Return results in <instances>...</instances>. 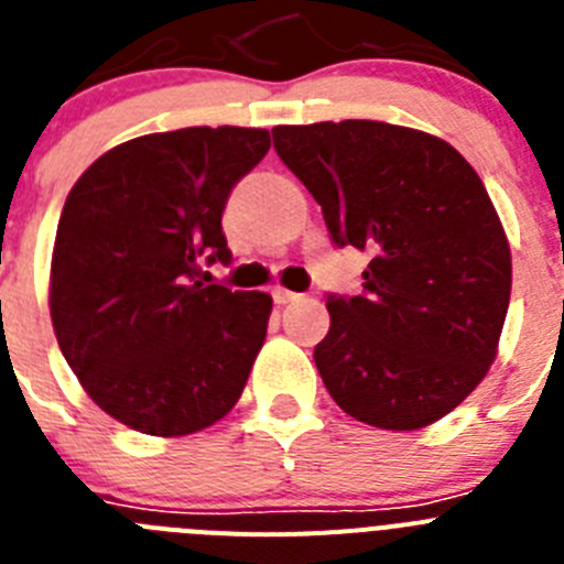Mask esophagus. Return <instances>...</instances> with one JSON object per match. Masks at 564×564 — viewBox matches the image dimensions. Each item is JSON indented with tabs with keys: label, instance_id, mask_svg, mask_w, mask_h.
<instances>
[{
	"label": "esophagus",
	"instance_id": "obj_1",
	"mask_svg": "<svg viewBox=\"0 0 564 564\" xmlns=\"http://www.w3.org/2000/svg\"><path fill=\"white\" fill-rule=\"evenodd\" d=\"M293 299H299V293L288 291V288H273V302H276V305H288Z\"/></svg>",
	"mask_w": 564,
	"mask_h": 564
}]
</instances>
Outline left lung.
<instances>
[{
  "instance_id": "1",
  "label": "left lung",
  "mask_w": 564,
  "mask_h": 564,
  "mask_svg": "<svg viewBox=\"0 0 564 564\" xmlns=\"http://www.w3.org/2000/svg\"><path fill=\"white\" fill-rule=\"evenodd\" d=\"M273 149L322 206L336 246L370 251L361 296H327L316 344L333 401L378 430L449 415L497 358L511 248L452 143L383 121L273 127Z\"/></svg>"
}]
</instances>
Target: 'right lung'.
<instances>
[{
	"label": "right lung",
	"instance_id": "right-lung-1",
	"mask_svg": "<svg viewBox=\"0 0 564 564\" xmlns=\"http://www.w3.org/2000/svg\"><path fill=\"white\" fill-rule=\"evenodd\" d=\"M268 129L188 127L109 149L69 188L50 318L84 392L115 421L181 437L226 417L265 344L273 299L197 282L228 262L223 208Z\"/></svg>",
	"mask_w": 564,
	"mask_h": 564
}]
</instances>
